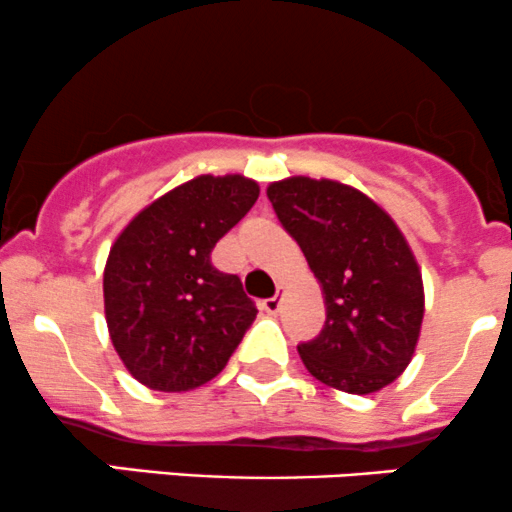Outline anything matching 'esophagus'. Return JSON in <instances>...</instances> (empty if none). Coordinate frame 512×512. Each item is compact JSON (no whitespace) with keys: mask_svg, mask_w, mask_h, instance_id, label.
<instances>
[{"mask_svg":"<svg viewBox=\"0 0 512 512\" xmlns=\"http://www.w3.org/2000/svg\"><path fill=\"white\" fill-rule=\"evenodd\" d=\"M280 304H283V297L280 295H275V297H268V300H263V312H268V314H275L280 309Z\"/></svg>","mask_w":512,"mask_h":512,"instance_id":"1","label":"esophagus"}]
</instances>
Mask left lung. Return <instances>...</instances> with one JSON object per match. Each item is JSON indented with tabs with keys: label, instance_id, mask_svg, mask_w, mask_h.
Returning a JSON list of instances; mask_svg holds the SVG:
<instances>
[{
	"label": "left lung",
	"instance_id": "1",
	"mask_svg": "<svg viewBox=\"0 0 512 512\" xmlns=\"http://www.w3.org/2000/svg\"><path fill=\"white\" fill-rule=\"evenodd\" d=\"M266 193L324 292V329L297 346L304 367L341 392H380L409 367L423 324V278L409 241L346 183L292 176Z\"/></svg>",
	"mask_w": 512,
	"mask_h": 512
}]
</instances>
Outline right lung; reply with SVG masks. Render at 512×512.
Segmentation results:
<instances>
[{
    "label": "right lung",
    "instance_id": "right-lung-1",
    "mask_svg": "<svg viewBox=\"0 0 512 512\" xmlns=\"http://www.w3.org/2000/svg\"><path fill=\"white\" fill-rule=\"evenodd\" d=\"M258 183L198 176L164 193L113 241L103 307L116 353L137 382L188 392L225 370L258 309L212 249L254 208Z\"/></svg>",
    "mask_w": 512,
    "mask_h": 512
}]
</instances>
